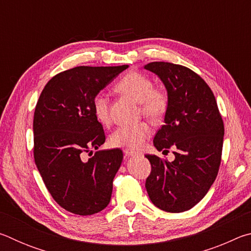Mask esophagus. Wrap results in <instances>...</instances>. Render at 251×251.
I'll return each mask as SVG.
<instances>
[{
    "label": "esophagus",
    "mask_w": 251,
    "mask_h": 251,
    "mask_svg": "<svg viewBox=\"0 0 251 251\" xmlns=\"http://www.w3.org/2000/svg\"><path fill=\"white\" fill-rule=\"evenodd\" d=\"M124 154L126 157H131V156H136L138 155V152H136L135 151H130V150H125Z\"/></svg>",
    "instance_id": "1"
}]
</instances>
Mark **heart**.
I'll list each match as a JSON object with an SVG mask.
<instances>
[{"mask_svg": "<svg viewBox=\"0 0 251 251\" xmlns=\"http://www.w3.org/2000/svg\"><path fill=\"white\" fill-rule=\"evenodd\" d=\"M116 92L129 97L141 105L142 113L151 121H158L165 115L168 107V99L159 90L154 88L152 80L147 75L130 72L118 80ZM93 109L97 121L103 125L110 123L109 100L103 94L97 95L93 101ZM151 129L145 122H139L133 125H123L117 127L110 135L109 142L114 147H125L130 150L139 148L150 137Z\"/></svg>", "mask_w": 251, "mask_h": 251, "instance_id": "b5f03b06", "label": "heart"}]
</instances>
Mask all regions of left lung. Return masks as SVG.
I'll return each instance as SVG.
<instances>
[{
	"mask_svg": "<svg viewBox=\"0 0 251 251\" xmlns=\"http://www.w3.org/2000/svg\"><path fill=\"white\" fill-rule=\"evenodd\" d=\"M144 69L158 76L168 97L165 125L155 135L154 146L159 151L176 148L173 161L145 156L151 165L145 185L148 196L161 210H189L205 197L217 177L223 118L214 93L192 70L167 62H151Z\"/></svg>",
	"mask_w": 251,
	"mask_h": 251,
	"instance_id": "obj_1",
	"label": "left lung"
}]
</instances>
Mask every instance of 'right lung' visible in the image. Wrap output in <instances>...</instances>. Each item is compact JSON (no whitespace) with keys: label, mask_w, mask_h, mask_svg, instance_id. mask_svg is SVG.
<instances>
[{"label":"right lung","mask_w":251,"mask_h":251,"mask_svg":"<svg viewBox=\"0 0 251 251\" xmlns=\"http://www.w3.org/2000/svg\"><path fill=\"white\" fill-rule=\"evenodd\" d=\"M122 66H77L55 75L37 100L33 120L34 159L54 201L88 216L108 205L121 167L120 148L97 151L105 133L93 109L97 94L125 71Z\"/></svg>","instance_id":"1"}]
</instances>
